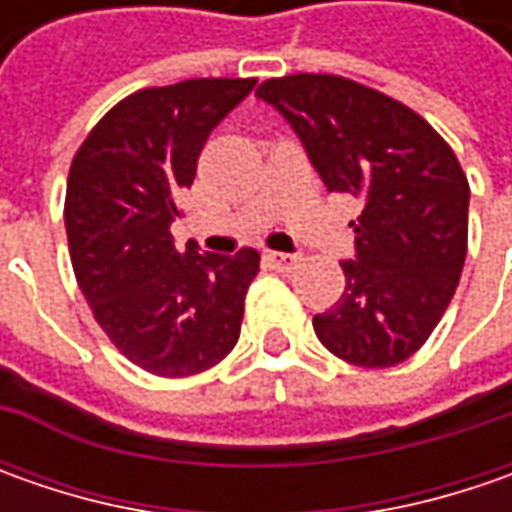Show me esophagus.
<instances>
[{
	"label": "esophagus",
	"instance_id": "obj_1",
	"mask_svg": "<svg viewBox=\"0 0 512 512\" xmlns=\"http://www.w3.org/2000/svg\"><path fill=\"white\" fill-rule=\"evenodd\" d=\"M265 259L270 262V265L276 267V270H293V267H299V256H293V253H276V250H267L265 253Z\"/></svg>",
	"mask_w": 512,
	"mask_h": 512
}]
</instances>
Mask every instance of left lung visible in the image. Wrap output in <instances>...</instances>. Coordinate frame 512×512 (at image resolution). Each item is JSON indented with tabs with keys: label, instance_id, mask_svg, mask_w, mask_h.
<instances>
[{
	"label": "left lung",
	"instance_id": "left-lung-1",
	"mask_svg": "<svg viewBox=\"0 0 512 512\" xmlns=\"http://www.w3.org/2000/svg\"><path fill=\"white\" fill-rule=\"evenodd\" d=\"M327 190L353 196L356 259L344 293L313 316L319 342L356 367H393L422 347L450 305L467 256L470 185L453 148L416 110L333 73L265 79Z\"/></svg>",
	"mask_w": 512,
	"mask_h": 512
}]
</instances>
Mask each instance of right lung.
<instances>
[{
  "label": "right lung",
  "instance_id": "obj_1",
  "mask_svg": "<svg viewBox=\"0 0 512 512\" xmlns=\"http://www.w3.org/2000/svg\"><path fill=\"white\" fill-rule=\"evenodd\" d=\"M256 79H185L125 96L93 125L68 173L70 265L116 350L162 379L219 364L239 342L259 253L173 247L179 193L210 130Z\"/></svg>",
  "mask_w": 512,
  "mask_h": 512
}]
</instances>
